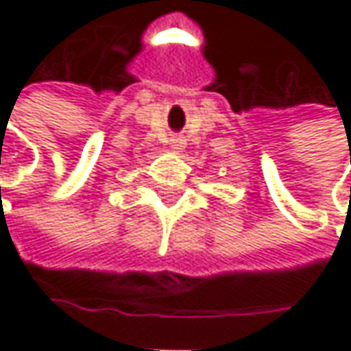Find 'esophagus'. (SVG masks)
Wrapping results in <instances>:
<instances>
[{
    "label": "esophagus",
    "instance_id": "34e87169",
    "mask_svg": "<svg viewBox=\"0 0 351 351\" xmlns=\"http://www.w3.org/2000/svg\"><path fill=\"white\" fill-rule=\"evenodd\" d=\"M169 144H171V150H173V152H183V148H185L187 141H185L183 136H173V138L169 141Z\"/></svg>",
    "mask_w": 351,
    "mask_h": 351
}]
</instances>
